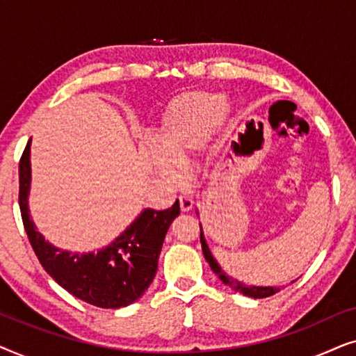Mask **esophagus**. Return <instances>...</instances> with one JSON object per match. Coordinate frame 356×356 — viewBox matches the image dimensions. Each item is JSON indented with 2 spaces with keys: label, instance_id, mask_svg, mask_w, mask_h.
Wrapping results in <instances>:
<instances>
[{
  "label": "esophagus",
  "instance_id": "obj_1",
  "mask_svg": "<svg viewBox=\"0 0 356 356\" xmlns=\"http://www.w3.org/2000/svg\"><path fill=\"white\" fill-rule=\"evenodd\" d=\"M194 201L189 196H179V207H181V212H189L193 209Z\"/></svg>",
  "mask_w": 356,
  "mask_h": 356
}]
</instances>
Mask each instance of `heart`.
I'll list each match as a JSON object with an SVG mask.
<instances>
[{
  "instance_id": "heart-1",
  "label": "heart",
  "mask_w": 356,
  "mask_h": 356,
  "mask_svg": "<svg viewBox=\"0 0 356 356\" xmlns=\"http://www.w3.org/2000/svg\"><path fill=\"white\" fill-rule=\"evenodd\" d=\"M225 115L222 95L213 92H191L175 99L160 121L157 145L150 147L152 167L170 181H178L183 165L201 149Z\"/></svg>"
}]
</instances>
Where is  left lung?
Listing matches in <instances>:
<instances>
[{
    "label": "left lung",
    "instance_id": "1",
    "mask_svg": "<svg viewBox=\"0 0 356 356\" xmlns=\"http://www.w3.org/2000/svg\"><path fill=\"white\" fill-rule=\"evenodd\" d=\"M201 246H202L204 257H206V261L209 262V266H211V269L216 272L218 277H220V280L223 282V284L228 285L235 291H240V293L251 296V298H267V296H272V295H275L277 291H280L279 286H251V285L241 284V282L233 279V277H228L225 272L222 270V267L218 266V262L213 259L212 252H211V250H209V246L206 243V238H204L202 227H201Z\"/></svg>",
    "mask_w": 356,
    "mask_h": 356
}]
</instances>
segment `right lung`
<instances>
[{
	"label": "right lung",
	"mask_w": 356,
	"mask_h": 356,
	"mask_svg": "<svg viewBox=\"0 0 356 356\" xmlns=\"http://www.w3.org/2000/svg\"><path fill=\"white\" fill-rule=\"evenodd\" d=\"M29 191L31 140L19 162V207L29 241L43 269L71 295L97 308H123L144 295L157 274L165 235L179 216L178 201L165 211L145 209L111 245L79 254L58 250L37 232L29 213Z\"/></svg>",
	"instance_id": "obj_1"
}]
</instances>
